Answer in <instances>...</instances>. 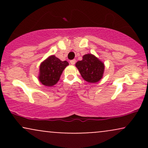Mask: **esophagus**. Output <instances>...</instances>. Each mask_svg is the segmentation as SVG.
Masks as SVG:
<instances>
[{
  "instance_id": "esophagus-1",
  "label": "esophagus",
  "mask_w": 148,
  "mask_h": 148,
  "mask_svg": "<svg viewBox=\"0 0 148 148\" xmlns=\"http://www.w3.org/2000/svg\"><path fill=\"white\" fill-rule=\"evenodd\" d=\"M70 63L71 64H74L76 63V60L75 59H73V60H70Z\"/></svg>"
}]
</instances>
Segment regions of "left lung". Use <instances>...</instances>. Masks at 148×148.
<instances>
[{"label": "left lung", "instance_id": "obj_1", "mask_svg": "<svg viewBox=\"0 0 148 148\" xmlns=\"http://www.w3.org/2000/svg\"><path fill=\"white\" fill-rule=\"evenodd\" d=\"M76 67L83 79L89 83H97L102 78L104 64L92 54H86L83 60L78 61Z\"/></svg>", "mask_w": 148, "mask_h": 148}]
</instances>
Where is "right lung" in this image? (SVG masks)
I'll return each mask as SVG.
<instances>
[{
    "instance_id": "right-lung-1",
    "label": "right lung",
    "mask_w": 148,
    "mask_h": 148,
    "mask_svg": "<svg viewBox=\"0 0 148 148\" xmlns=\"http://www.w3.org/2000/svg\"><path fill=\"white\" fill-rule=\"evenodd\" d=\"M67 61H61L55 56H49L40 67L39 79L46 86H52L60 79L62 71L68 65Z\"/></svg>"
}]
</instances>
